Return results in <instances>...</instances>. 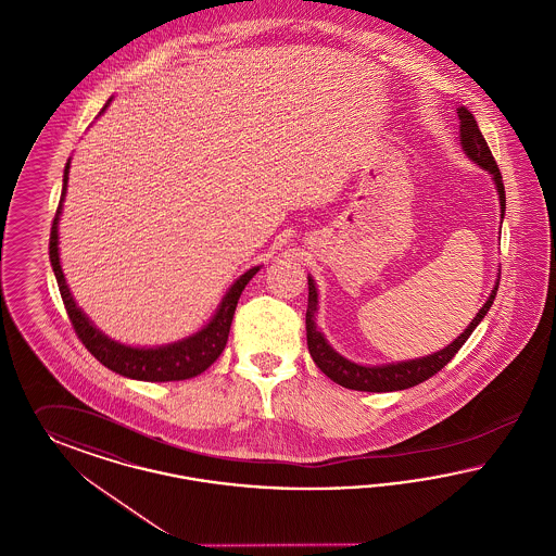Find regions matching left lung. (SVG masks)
Segmentation results:
<instances>
[{"label": "left lung", "mask_w": 556, "mask_h": 556, "mask_svg": "<svg viewBox=\"0 0 556 556\" xmlns=\"http://www.w3.org/2000/svg\"><path fill=\"white\" fill-rule=\"evenodd\" d=\"M459 115V144L464 149L467 159L480 165L484 172H489L490 178L494 181L496 194H498V204H501V223L505 217V186H503V176L498 172V165L494 156L490 153L489 144L484 136L478 128V122L473 113L467 108H457ZM498 279L494 281V288L490 291L489 300L484 306L473 316V320L467 325L466 331L453 339L446 348L428 354V356L416 357V359H405V362H391V364H378V366H368V364H357L339 352H334L331 343L327 341L325 333H320L316 325V314H318V289L308 275V311H306V337H308V352H311L314 364L331 378L337 384L354 391H368V393H389V391H403L409 387H416L424 380L434 377L441 368H444L453 356L462 350L466 343L467 337L473 333V329L482 323V318L489 314L490 306L496 298L498 289Z\"/></svg>", "instance_id": "1"}]
</instances>
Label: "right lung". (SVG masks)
Instances as JSON below:
<instances>
[{
    "label": "right lung",
    "instance_id": "obj_1",
    "mask_svg": "<svg viewBox=\"0 0 556 556\" xmlns=\"http://www.w3.org/2000/svg\"><path fill=\"white\" fill-rule=\"evenodd\" d=\"M113 97L108 99L103 105L105 112L112 103ZM67 174H70V159L64 167V186H62V199L55 211V219L51 225V238H49V261L58 279V288L62 293L64 306H66L67 316L74 325V331L78 339L85 343L92 356L97 357L103 366H108L115 375L134 378V380H147V382H167V380H186V378L197 377L204 372L217 357L222 356L227 343L229 327L233 320V312L238 306V300L242 295L248 281L261 270V267H252L240 275L233 286L225 291L222 304L217 306L211 320L197 331L188 334L174 343L165 345H155V348H136V345H126L122 341H115L112 337L103 333L85 311L76 304L72 291L67 288L66 277L60 263V219H62V208H64V199L67 192Z\"/></svg>",
    "mask_w": 556,
    "mask_h": 556
}]
</instances>
